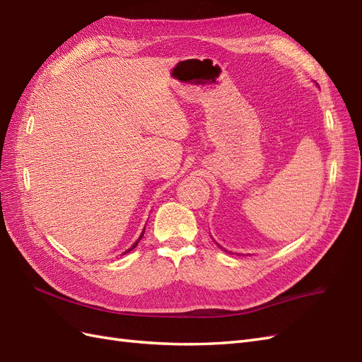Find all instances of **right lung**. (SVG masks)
Wrapping results in <instances>:
<instances>
[{"label": "right lung", "mask_w": 362, "mask_h": 362, "mask_svg": "<svg viewBox=\"0 0 362 362\" xmlns=\"http://www.w3.org/2000/svg\"><path fill=\"white\" fill-rule=\"evenodd\" d=\"M142 235H144V233H141V236H139V240H138V241H136V243H135V244H133V245H132V247H130V249H129V250H127V252H130V250H133V249H135V247H136V245H138V243H139V241H141V238H142Z\"/></svg>", "instance_id": "right-lung-1"}]
</instances>
